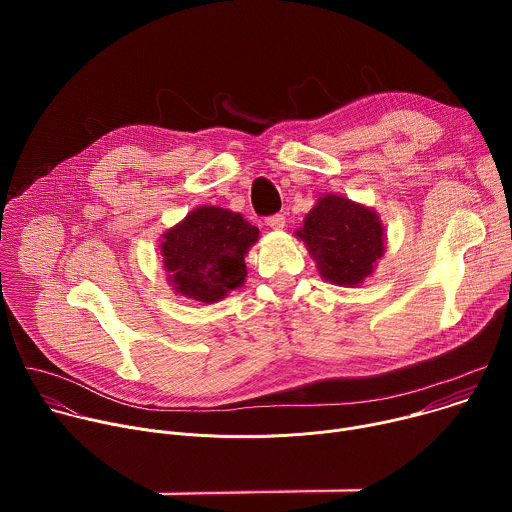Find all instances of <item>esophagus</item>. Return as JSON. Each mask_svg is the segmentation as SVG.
<instances>
[{
	"label": "esophagus",
	"instance_id": "1",
	"mask_svg": "<svg viewBox=\"0 0 512 512\" xmlns=\"http://www.w3.org/2000/svg\"><path fill=\"white\" fill-rule=\"evenodd\" d=\"M265 225L273 231H281L285 227V218H283V214H271L265 218Z\"/></svg>",
	"mask_w": 512,
	"mask_h": 512
}]
</instances>
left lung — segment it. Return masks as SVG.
I'll return each instance as SVG.
<instances>
[{
	"mask_svg": "<svg viewBox=\"0 0 512 512\" xmlns=\"http://www.w3.org/2000/svg\"><path fill=\"white\" fill-rule=\"evenodd\" d=\"M296 237L322 279L342 287H356L371 277L387 243L379 212L342 194H322Z\"/></svg>",
	"mask_w": 512,
	"mask_h": 512,
	"instance_id": "obj_1",
	"label": "left lung"
}]
</instances>
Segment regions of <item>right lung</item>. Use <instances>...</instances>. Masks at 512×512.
<instances>
[{"label":"right lung","mask_w":512,"mask_h":512,"mask_svg":"<svg viewBox=\"0 0 512 512\" xmlns=\"http://www.w3.org/2000/svg\"><path fill=\"white\" fill-rule=\"evenodd\" d=\"M166 281L178 296L216 304L247 277L245 257L259 241V229L241 212L196 206L160 237Z\"/></svg>","instance_id":"add662e5"}]
</instances>
